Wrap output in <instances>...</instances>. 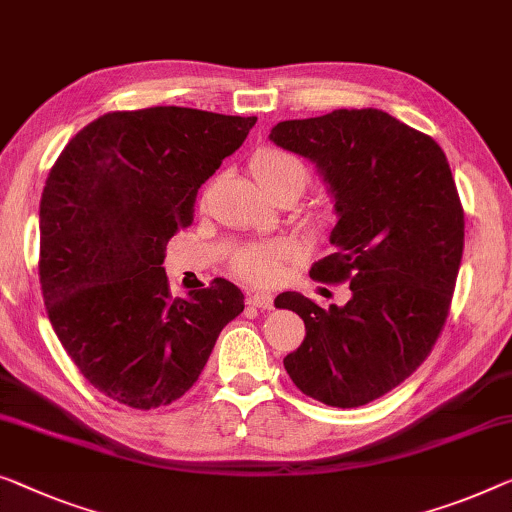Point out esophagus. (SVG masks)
Segmentation results:
<instances>
[{"label":"esophagus","mask_w":512,"mask_h":512,"mask_svg":"<svg viewBox=\"0 0 512 512\" xmlns=\"http://www.w3.org/2000/svg\"><path fill=\"white\" fill-rule=\"evenodd\" d=\"M248 305H253V308H259V310H271L273 308V296L271 294H264V292L250 294L248 296Z\"/></svg>","instance_id":"34e87169"}]
</instances>
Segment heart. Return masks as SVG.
Instances as JSON below:
<instances>
[{
  "label": "heart",
  "instance_id": "heart-1",
  "mask_svg": "<svg viewBox=\"0 0 512 512\" xmlns=\"http://www.w3.org/2000/svg\"><path fill=\"white\" fill-rule=\"evenodd\" d=\"M250 172L266 195L280 186H299L303 190L308 181V167L280 149H259L250 160ZM287 255L289 248L280 241L250 246L236 257V271L250 282H271L278 278Z\"/></svg>",
  "mask_w": 512,
  "mask_h": 512
}]
</instances>
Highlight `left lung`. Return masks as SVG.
Listing matches in <instances>:
<instances>
[{"label": "left lung", "instance_id": "obj_1", "mask_svg": "<svg viewBox=\"0 0 512 512\" xmlns=\"http://www.w3.org/2000/svg\"><path fill=\"white\" fill-rule=\"evenodd\" d=\"M269 140L310 160L333 200V253L310 276L352 289L329 308L278 296L305 324L282 363L310 398L361 407L407 379L446 322L464 248L451 165L430 135L372 108L280 121Z\"/></svg>", "mask_w": 512, "mask_h": 512}]
</instances>
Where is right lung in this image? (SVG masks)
Wrapping results in <instances>:
<instances>
[{
	"label": "right lung",
	"instance_id": "1",
	"mask_svg": "<svg viewBox=\"0 0 512 512\" xmlns=\"http://www.w3.org/2000/svg\"><path fill=\"white\" fill-rule=\"evenodd\" d=\"M255 121L174 105L110 112L52 165L38 211L43 301L68 356L108 398L135 409L181 398L243 312L225 278L172 299L160 264L193 223L197 190Z\"/></svg>",
	"mask_w": 512,
	"mask_h": 512
}]
</instances>
